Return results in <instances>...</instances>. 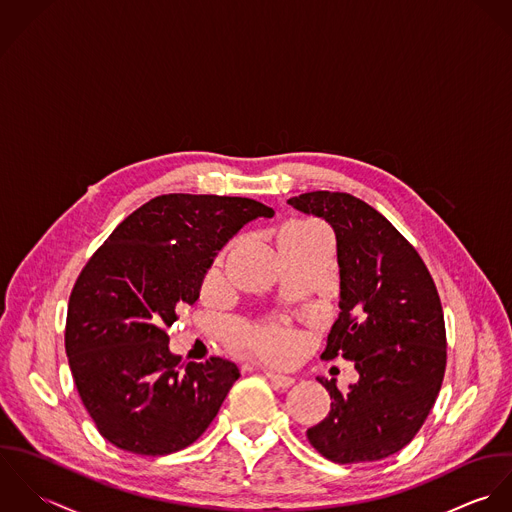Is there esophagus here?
I'll return each mask as SVG.
<instances>
[{"instance_id": "34e87169", "label": "esophagus", "mask_w": 512, "mask_h": 512, "mask_svg": "<svg viewBox=\"0 0 512 512\" xmlns=\"http://www.w3.org/2000/svg\"><path fill=\"white\" fill-rule=\"evenodd\" d=\"M267 378H269V382H271L275 388H279V390H289V388L295 384V378H291V376L267 374Z\"/></svg>"}]
</instances>
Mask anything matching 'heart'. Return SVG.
I'll list each match as a JSON object with an SVG mask.
<instances>
[{
  "instance_id": "1",
  "label": "heart",
  "mask_w": 512,
  "mask_h": 512,
  "mask_svg": "<svg viewBox=\"0 0 512 512\" xmlns=\"http://www.w3.org/2000/svg\"><path fill=\"white\" fill-rule=\"evenodd\" d=\"M320 231V227L310 225V223H293L287 225L279 239H287V237H297V235H305V233H314ZM215 275V269L211 271V277ZM233 344L251 352L253 356L273 362V364H281L287 362L299 348V336L295 330H291L289 326L283 324H257V326H241L233 332Z\"/></svg>"
}]
</instances>
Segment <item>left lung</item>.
I'll use <instances>...</instances> for the list:
<instances>
[{"mask_svg": "<svg viewBox=\"0 0 512 512\" xmlns=\"http://www.w3.org/2000/svg\"><path fill=\"white\" fill-rule=\"evenodd\" d=\"M336 235L340 314L320 358L354 362L348 392L316 378L330 394L328 415L307 431L326 459H386L415 437L441 390L447 340L435 283L408 239L372 205L342 192L291 198Z\"/></svg>", "mask_w": 512, "mask_h": 512, "instance_id": "8db88e82", "label": "left lung"}]
</instances>
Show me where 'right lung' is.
<instances>
[{"mask_svg": "<svg viewBox=\"0 0 512 512\" xmlns=\"http://www.w3.org/2000/svg\"><path fill=\"white\" fill-rule=\"evenodd\" d=\"M273 215L249 198L166 194L132 211L89 259L69 299L65 350L108 443L168 455L209 427L239 368L223 358L184 364L164 328L200 299L217 251L245 223Z\"/></svg>", "mask_w": 512, "mask_h": 512, "instance_id": "add662e5", "label": "right lung"}]
</instances>
